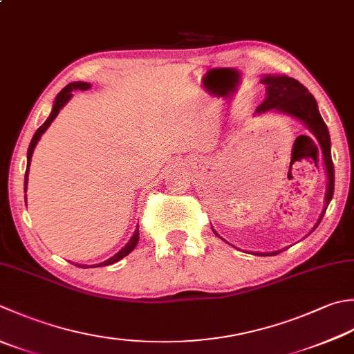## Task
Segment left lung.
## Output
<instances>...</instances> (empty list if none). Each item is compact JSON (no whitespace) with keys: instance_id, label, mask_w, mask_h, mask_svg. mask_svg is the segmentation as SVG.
<instances>
[{"instance_id":"obj_1","label":"left lung","mask_w":354,"mask_h":354,"mask_svg":"<svg viewBox=\"0 0 354 354\" xmlns=\"http://www.w3.org/2000/svg\"><path fill=\"white\" fill-rule=\"evenodd\" d=\"M262 82L267 86V98L261 104L256 112L264 113L267 110L274 109L278 110V112L292 115L306 124V126L311 130V133L316 136L317 142H319V147H317V145L316 147L321 149L322 151L325 170H327V178H328L327 195H325V209L319 219L321 223L335 192V167H333V161H331V142H330V133H328L327 124L324 122L319 110H317V102L315 100V96L311 95L308 92V88L306 86H302L299 81L283 75H266L264 78H262ZM278 253L279 252L256 253V254L270 256V254H278Z\"/></svg>"}]
</instances>
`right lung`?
Wrapping results in <instances>:
<instances>
[{
    "label": "right lung",
    "mask_w": 354,
    "mask_h": 354,
    "mask_svg": "<svg viewBox=\"0 0 354 354\" xmlns=\"http://www.w3.org/2000/svg\"><path fill=\"white\" fill-rule=\"evenodd\" d=\"M87 88H90L88 82H81V81H78V82H71V84H67V86H66L64 88H62L61 92L57 95V98H55L53 109H52L50 116L47 118L43 126H41L37 131H35V135H33L32 141H30V145H29V150H27V169H26V176H24V193H26V190H27V179H29V165H30V159H32V155H33V149H35V145H37V142L39 141L41 135H43L44 131L47 130V127L50 126L52 121H53L55 118H57V115L59 113V110L66 106V102L72 98V92H73V90H87ZM24 198H26V196H24ZM138 241H140V228L136 227L133 236L130 238V241L127 242V245L124 247L121 252H118V253L113 256V258L104 261V262H101V264L90 266V267H104V266H112V264H115V262L121 261L122 258H126V256H127L131 250H133V248H135L136 244H138ZM75 266H76V267H84V268H86V266H78V264H75ZM87 267H88V266H87Z\"/></svg>",
    "instance_id": "add662e5"
}]
</instances>
